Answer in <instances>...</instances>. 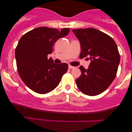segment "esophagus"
Returning <instances> with one entry per match:
<instances>
[{
  "mask_svg": "<svg viewBox=\"0 0 132 132\" xmlns=\"http://www.w3.org/2000/svg\"><path fill=\"white\" fill-rule=\"evenodd\" d=\"M68 68H69V69H73V68H75V67H74V66H71V65H69V66H68Z\"/></svg>",
  "mask_w": 132,
  "mask_h": 132,
  "instance_id": "obj_1",
  "label": "esophagus"
}]
</instances>
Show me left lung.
Segmentation results:
<instances>
[{
    "instance_id": "1",
    "label": "left lung",
    "mask_w": 132,
    "mask_h": 132,
    "mask_svg": "<svg viewBox=\"0 0 132 132\" xmlns=\"http://www.w3.org/2000/svg\"><path fill=\"white\" fill-rule=\"evenodd\" d=\"M81 44L80 58L89 56L88 69L80 66L81 75L76 80L78 89L88 95H97L109 87L116 78L120 54L110 36L93 28L72 30Z\"/></svg>"
}]
</instances>
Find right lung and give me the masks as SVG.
<instances>
[{
	"mask_svg": "<svg viewBox=\"0 0 132 132\" xmlns=\"http://www.w3.org/2000/svg\"><path fill=\"white\" fill-rule=\"evenodd\" d=\"M70 29L59 30L38 27L28 31L20 39L15 49L19 75L27 87L37 93H48L58 86L68 70L66 63L56 64L48 54L58 39L66 36Z\"/></svg>",
	"mask_w": 132,
	"mask_h": 132,
	"instance_id": "right-lung-1",
	"label": "right lung"
}]
</instances>
